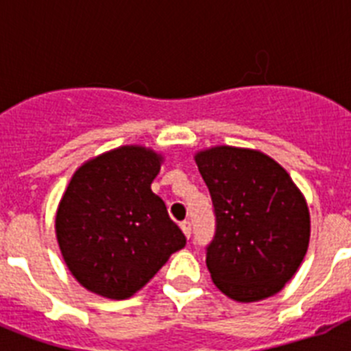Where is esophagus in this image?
Segmentation results:
<instances>
[{"mask_svg":"<svg viewBox=\"0 0 351 351\" xmlns=\"http://www.w3.org/2000/svg\"><path fill=\"white\" fill-rule=\"evenodd\" d=\"M181 230L184 232L186 237L190 239V235H191V223L188 221V219H184V221H181Z\"/></svg>","mask_w":351,"mask_h":351,"instance_id":"obj_1","label":"esophagus"}]
</instances>
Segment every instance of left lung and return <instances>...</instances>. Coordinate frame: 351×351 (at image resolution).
I'll use <instances>...</instances> for the list:
<instances>
[{
	"mask_svg": "<svg viewBox=\"0 0 351 351\" xmlns=\"http://www.w3.org/2000/svg\"><path fill=\"white\" fill-rule=\"evenodd\" d=\"M216 230L206 246L214 285L239 302L274 295L309 244V213L287 170L260 151L221 145L195 156Z\"/></svg>",
	"mask_w": 351,
	"mask_h": 351,
	"instance_id": "left-lung-1",
	"label": "left lung"
}]
</instances>
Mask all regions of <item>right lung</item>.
Returning a JSON list of instances; mask_svg holds the SVG:
<instances>
[{
	"label": "right lung",
	"mask_w": 351,
	"mask_h": 351,
	"mask_svg": "<svg viewBox=\"0 0 351 351\" xmlns=\"http://www.w3.org/2000/svg\"><path fill=\"white\" fill-rule=\"evenodd\" d=\"M160 163L153 151L125 145L73 173L56 214V235L84 288L128 299L184 247V234L151 191Z\"/></svg>",
	"instance_id": "obj_1"
}]
</instances>
